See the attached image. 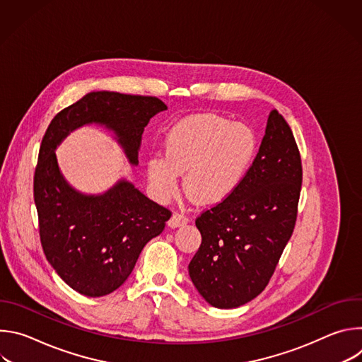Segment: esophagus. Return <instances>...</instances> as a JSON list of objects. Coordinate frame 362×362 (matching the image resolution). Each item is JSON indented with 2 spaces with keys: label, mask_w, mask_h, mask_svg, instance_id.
I'll return each mask as SVG.
<instances>
[{
  "label": "esophagus",
  "mask_w": 362,
  "mask_h": 362,
  "mask_svg": "<svg viewBox=\"0 0 362 362\" xmlns=\"http://www.w3.org/2000/svg\"><path fill=\"white\" fill-rule=\"evenodd\" d=\"M187 223V218L183 215V214H173V216L169 219L168 225L170 228H179V226H183Z\"/></svg>",
  "instance_id": "obj_1"
}]
</instances>
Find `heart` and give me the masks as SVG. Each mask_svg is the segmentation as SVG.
I'll return each mask as SVG.
<instances>
[{
  "label": "heart",
  "mask_w": 362,
  "mask_h": 362,
  "mask_svg": "<svg viewBox=\"0 0 362 362\" xmlns=\"http://www.w3.org/2000/svg\"><path fill=\"white\" fill-rule=\"evenodd\" d=\"M256 136L242 123H230L216 115H197L179 122L168 133L165 156H151L148 182L160 200L185 186L203 203L229 197L249 172L256 154Z\"/></svg>",
  "instance_id": "obj_1"
}]
</instances>
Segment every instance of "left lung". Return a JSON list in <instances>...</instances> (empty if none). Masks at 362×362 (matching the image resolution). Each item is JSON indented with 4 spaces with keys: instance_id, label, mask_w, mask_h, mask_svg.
<instances>
[{
    "instance_id": "1",
    "label": "left lung",
    "mask_w": 362,
    "mask_h": 362,
    "mask_svg": "<svg viewBox=\"0 0 362 362\" xmlns=\"http://www.w3.org/2000/svg\"><path fill=\"white\" fill-rule=\"evenodd\" d=\"M300 185L295 137L272 110L259 151L239 187L196 219L202 243L189 275L206 302L238 308L265 289L292 236Z\"/></svg>"
}]
</instances>
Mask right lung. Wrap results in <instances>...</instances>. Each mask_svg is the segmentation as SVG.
<instances>
[{"instance_id":"add662e5","label":"right lung","mask_w":362,"mask_h":362,"mask_svg":"<svg viewBox=\"0 0 362 362\" xmlns=\"http://www.w3.org/2000/svg\"><path fill=\"white\" fill-rule=\"evenodd\" d=\"M163 110L168 106L158 97L91 91L51 120L42 137L34 175L41 246L59 276L81 295L97 298L120 288L172 212L126 179L101 194L76 190L59 168L56 148L76 129L100 124L137 166L144 127Z\"/></svg>"}]
</instances>
